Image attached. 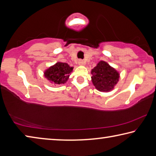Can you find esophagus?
Masks as SVG:
<instances>
[{
    "label": "esophagus",
    "instance_id": "1",
    "mask_svg": "<svg viewBox=\"0 0 156 156\" xmlns=\"http://www.w3.org/2000/svg\"><path fill=\"white\" fill-rule=\"evenodd\" d=\"M78 65H84V62L83 61V60H79V61H78Z\"/></svg>",
    "mask_w": 156,
    "mask_h": 156
}]
</instances>
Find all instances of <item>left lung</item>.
<instances>
[{
  "mask_svg": "<svg viewBox=\"0 0 156 156\" xmlns=\"http://www.w3.org/2000/svg\"><path fill=\"white\" fill-rule=\"evenodd\" d=\"M91 81L100 91L109 92L119 81L120 73L107 62L101 60L91 71Z\"/></svg>",
  "mask_w": 156,
  "mask_h": 156,
  "instance_id": "8db88e82",
  "label": "left lung"
}]
</instances>
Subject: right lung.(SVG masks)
<instances>
[{"instance_id":"add662e5","label":"right lung","mask_w":156,"mask_h":156,"mask_svg":"<svg viewBox=\"0 0 156 156\" xmlns=\"http://www.w3.org/2000/svg\"><path fill=\"white\" fill-rule=\"evenodd\" d=\"M73 67H70L67 63L57 62L56 64L44 70V76L51 83L65 84L73 72Z\"/></svg>"}]
</instances>
